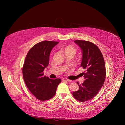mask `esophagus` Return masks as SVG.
<instances>
[{"label": "esophagus", "instance_id": "obj_1", "mask_svg": "<svg viewBox=\"0 0 125 125\" xmlns=\"http://www.w3.org/2000/svg\"><path fill=\"white\" fill-rule=\"evenodd\" d=\"M62 80V81H64V82H70L71 81V80H68V79H66V78H63Z\"/></svg>", "mask_w": 125, "mask_h": 125}]
</instances>
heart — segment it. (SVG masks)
Segmentation results:
<instances>
[{
  "label": "heart",
  "instance_id": "b5f03b06",
  "mask_svg": "<svg viewBox=\"0 0 125 125\" xmlns=\"http://www.w3.org/2000/svg\"><path fill=\"white\" fill-rule=\"evenodd\" d=\"M64 52L65 53H71L73 54L74 55L76 53V50L74 48L71 47V46H68L64 50Z\"/></svg>",
  "mask_w": 125,
  "mask_h": 125
}]
</instances>
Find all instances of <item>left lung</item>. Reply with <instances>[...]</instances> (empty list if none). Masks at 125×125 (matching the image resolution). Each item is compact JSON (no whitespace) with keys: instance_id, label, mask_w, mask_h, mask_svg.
Here are the masks:
<instances>
[{"instance_id":"8db88e82","label":"left lung","mask_w":125,"mask_h":125,"mask_svg":"<svg viewBox=\"0 0 125 125\" xmlns=\"http://www.w3.org/2000/svg\"><path fill=\"white\" fill-rule=\"evenodd\" d=\"M82 51L81 66L85 69L83 73L85 79L79 84V90L73 93V96L81 102L88 101L94 97L103 85L106 77V68L103 55L94 43L84 40H75Z\"/></svg>"}]
</instances>
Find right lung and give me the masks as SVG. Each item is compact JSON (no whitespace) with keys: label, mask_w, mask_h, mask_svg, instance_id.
<instances>
[{"label":"right lung","mask_w":125,"mask_h":125,"mask_svg":"<svg viewBox=\"0 0 125 125\" xmlns=\"http://www.w3.org/2000/svg\"><path fill=\"white\" fill-rule=\"evenodd\" d=\"M59 42L43 41L35 44L28 52L23 67L24 82L31 92L39 100L44 101L55 94L60 79H50L43 76L49 64V55Z\"/></svg>","instance_id":"1"}]
</instances>
